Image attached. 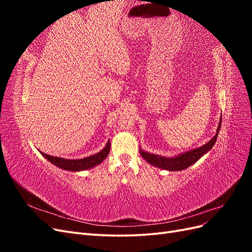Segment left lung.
<instances>
[{"instance_id": "1", "label": "left lung", "mask_w": 252, "mask_h": 252, "mask_svg": "<svg viewBox=\"0 0 252 252\" xmlns=\"http://www.w3.org/2000/svg\"><path fill=\"white\" fill-rule=\"evenodd\" d=\"M220 125H222V117H220V119L216 135L213 136V138L208 143H206L205 145H203V146H201L199 148L183 152V154H181L179 156H175L172 158H166V157H162L158 155L149 154V152L144 151L141 148H140V154L145 158V161H147V163H149L152 166L158 167V168L165 169L168 171L184 170V169L188 168L189 166H191L195 162L199 161V159L204 155L207 154V152L213 147V145H215L217 142Z\"/></svg>"}]
</instances>
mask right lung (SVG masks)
I'll return each mask as SVG.
<instances>
[{"label":"right lung","mask_w":252,"mask_h":252,"mask_svg":"<svg viewBox=\"0 0 252 252\" xmlns=\"http://www.w3.org/2000/svg\"><path fill=\"white\" fill-rule=\"evenodd\" d=\"M110 151V141L107 142L106 146L95 155L86 157L84 158H78V159H69V158H63L58 157H52L49 155L44 154V152L40 151L41 155L47 158L50 163L56 165L61 169H64L67 171H83L87 170L90 168H94L96 165L101 164L104 159L107 158Z\"/></svg>","instance_id":"right-lung-1"}]
</instances>
